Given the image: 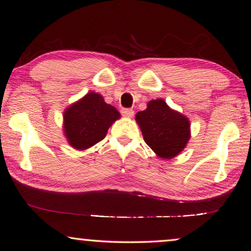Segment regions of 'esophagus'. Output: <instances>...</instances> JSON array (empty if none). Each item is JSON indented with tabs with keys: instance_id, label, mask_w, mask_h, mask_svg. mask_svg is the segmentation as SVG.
I'll list each match as a JSON object with an SVG mask.
<instances>
[{
	"instance_id": "esophagus-1",
	"label": "esophagus",
	"mask_w": 251,
	"mask_h": 251,
	"mask_svg": "<svg viewBox=\"0 0 251 251\" xmlns=\"http://www.w3.org/2000/svg\"><path fill=\"white\" fill-rule=\"evenodd\" d=\"M121 113H122V116H125V117L132 118L133 114H134V111L132 109H122Z\"/></svg>"
}]
</instances>
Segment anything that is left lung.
Wrapping results in <instances>:
<instances>
[{"label":"left lung","mask_w":251,"mask_h":251,"mask_svg":"<svg viewBox=\"0 0 251 251\" xmlns=\"http://www.w3.org/2000/svg\"><path fill=\"white\" fill-rule=\"evenodd\" d=\"M143 139L158 157L172 159L186 148L190 139V122L161 99L148 102L147 109L135 114Z\"/></svg>","instance_id":"obj_1"}]
</instances>
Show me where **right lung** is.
<instances>
[{"instance_id":"obj_1","label":"right lung","mask_w":251,"mask_h":251,"mask_svg":"<svg viewBox=\"0 0 251 251\" xmlns=\"http://www.w3.org/2000/svg\"><path fill=\"white\" fill-rule=\"evenodd\" d=\"M118 119L120 113L114 106L105 103L99 93L90 92L64 111V135L75 149L85 150L103 140Z\"/></svg>"}]
</instances>
